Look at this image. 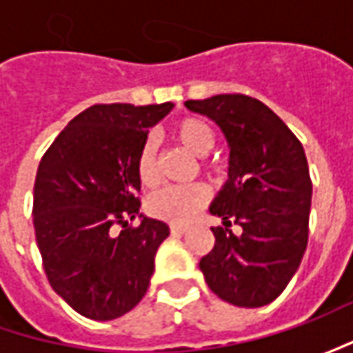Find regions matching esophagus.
<instances>
[{"label": "esophagus", "mask_w": 353, "mask_h": 353, "mask_svg": "<svg viewBox=\"0 0 353 353\" xmlns=\"http://www.w3.org/2000/svg\"><path fill=\"white\" fill-rule=\"evenodd\" d=\"M186 230H188V228L183 224H170V234H174V236H181Z\"/></svg>", "instance_id": "1"}]
</instances>
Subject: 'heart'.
I'll return each mask as SVG.
<instances>
[{
    "mask_svg": "<svg viewBox=\"0 0 353 353\" xmlns=\"http://www.w3.org/2000/svg\"><path fill=\"white\" fill-rule=\"evenodd\" d=\"M172 137L179 145H183L192 155L204 157L210 153L216 143V135L210 123L200 117H183L174 123ZM202 167L210 170L212 163H202ZM135 172L143 186L153 188L159 184V167H157V147L153 139H145L137 151L135 159ZM208 202V190L202 184L192 186H167L157 190L147 200V210L159 220H167L172 224H186L196 216L200 208Z\"/></svg>",
    "mask_w": 353,
    "mask_h": 353,
    "instance_id": "b5f03b06",
    "label": "heart"
}]
</instances>
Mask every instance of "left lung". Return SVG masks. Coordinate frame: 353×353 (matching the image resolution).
Returning <instances> with one entry per match:
<instances>
[{
  "mask_svg": "<svg viewBox=\"0 0 353 353\" xmlns=\"http://www.w3.org/2000/svg\"><path fill=\"white\" fill-rule=\"evenodd\" d=\"M230 145V181L212 202L216 243L200 259L210 291L230 305L257 308L277 299L299 269L308 243L312 181L305 149L283 119L245 94L188 100ZM242 228L236 236L229 228Z\"/></svg>",
  "mask_w": 353,
  "mask_h": 353,
  "instance_id": "1",
  "label": "left lung"
}]
</instances>
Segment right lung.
<instances>
[{
    "label": "right lung",
    "instance_id": "add662e5",
    "mask_svg": "<svg viewBox=\"0 0 353 353\" xmlns=\"http://www.w3.org/2000/svg\"><path fill=\"white\" fill-rule=\"evenodd\" d=\"M172 103H96L62 129L43 155L33 224L48 283L78 314L123 316L145 296L155 253L169 236L141 218L135 159L149 128Z\"/></svg>",
    "mask_w": 353,
    "mask_h": 353
}]
</instances>
